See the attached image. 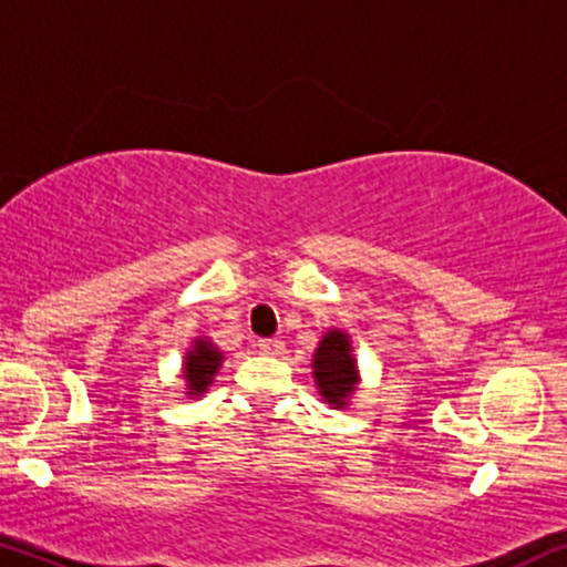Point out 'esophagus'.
I'll use <instances>...</instances> for the list:
<instances>
[{
	"label": "esophagus",
	"instance_id": "obj_1",
	"mask_svg": "<svg viewBox=\"0 0 567 567\" xmlns=\"http://www.w3.org/2000/svg\"><path fill=\"white\" fill-rule=\"evenodd\" d=\"M258 352L266 354V358H277V354L285 352V344L279 339H260Z\"/></svg>",
	"mask_w": 567,
	"mask_h": 567
}]
</instances>
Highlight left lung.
<instances>
[{
    "label": "left lung",
    "instance_id": "1",
    "mask_svg": "<svg viewBox=\"0 0 567 567\" xmlns=\"http://www.w3.org/2000/svg\"><path fill=\"white\" fill-rule=\"evenodd\" d=\"M312 377L317 393L331 409H347L352 395L358 393L360 371L354 358L352 336L341 328H331L320 339L312 354Z\"/></svg>",
    "mask_w": 567,
    "mask_h": 567
}]
</instances>
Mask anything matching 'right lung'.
I'll use <instances>...</instances> for the list:
<instances>
[{
	"instance_id": "right-lung-1",
	"label": "right lung",
	"mask_w": 567,
	"mask_h": 567,
	"mask_svg": "<svg viewBox=\"0 0 567 567\" xmlns=\"http://www.w3.org/2000/svg\"><path fill=\"white\" fill-rule=\"evenodd\" d=\"M226 352L215 344L209 336H196L190 347L183 354V379H185V395L202 398L215 382L217 371H220Z\"/></svg>"
}]
</instances>
